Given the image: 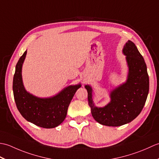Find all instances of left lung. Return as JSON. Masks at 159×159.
<instances>
[{
  "label": "left lung",
  "mask_w": 159,
  "mask_h": 159,
  "mask_svg": "<svg viewBox=\"0 0 159 159\" xmlns=\"http://www.w3.org/2000/svg\"><path fill=\"white\" fill-rule=\"evenodd\" d=\"M122 53L126 56L128 74L126 81L109 91L110 101L102 107H96L93 100V88L85 85L88 102L97 122L108 126H120L139 116L149 92V76L143 57L130 40L125 43Z\"/></svg>",
  "instance_id": "8db88e82"
}]
</instances>
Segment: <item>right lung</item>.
Listing matches in <instances>:
<instances>
[{
    "label": "right lung",
    "mask_w": 159,
    "mask_h": 159,
    "mask_svg": "<svg viewBox=\"0 0 159 159\" xmlns=\"http://www.w3.org/2000/svg\"><path fill=\"white\" fill-rule=\"evenodd\" d=\"M26 53L27 50L18 60L13 76V92L16 107L29 122L42 128H55L65 120L71 100L81 83L67 86L50 97L34 96L26 90L23 83L22 70Z\"/></svg>",
    "instance_id": "right-lung-1"
}]
</instances>
